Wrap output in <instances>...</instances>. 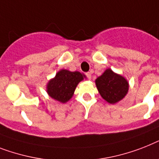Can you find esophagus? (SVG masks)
I'll return each mask as SVG.
<instances>
[{
	"label": "esophagus",
	"instance_id": "obj_1",
	"mask_svg": "<svg viewBox=\"0 0 159 159\" xmlns=\"http://www.w3.org/2000/svg\"><path fill=\"white\" fill-rule=\"evenodd\" d=\"M86 76L88 79H91V72H88V73H86Z\"/></svg>",
	"mask_w": 159,
	"mask_h": 159
}]
</instances>
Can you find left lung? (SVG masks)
I'll return each mask as SVG.
<instances>
[{
	"mask_svg": "<svg viewBox=\"0 0 159 159\" xmlns=\"http://www.w3.org/2000/svg\"><path fill=\"white\" fill-rule=\"evenodd\" d=\"M100 95L110 104H115L124 98L128 91V82L122 76L108 68L95 80Z\"/></svg>",
	"mask_w": 159,
	"mask_h": 159,
	"instance_id": "obj_1",
	"label": "left lung"
}]
</instances>
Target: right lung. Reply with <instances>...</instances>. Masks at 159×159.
I'll use <instances>...</instances> for the list:
<instances>
[{
    "label": "right lung",
    "instance_id": "right-lung-1",
    "mask_svg": "<svg viewBox=\"0 0 159 159\" xmlns=\"http://www.w3.org/2000/svg\"><path fill=\"white\" fill-rule=\"evenodd\" d=\"M85 75L80 72H70L62 69L47 84V92L50 96L62 103L72 98L76 86L83 80Z\"/></svg>",
    "mask_w": 159,
    "mask_h": 159
}]
</instances>
